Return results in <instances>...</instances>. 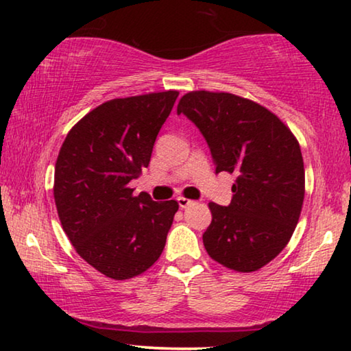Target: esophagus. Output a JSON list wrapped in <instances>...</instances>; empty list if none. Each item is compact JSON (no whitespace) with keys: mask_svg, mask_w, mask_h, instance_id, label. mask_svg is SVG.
I'll return each mask as SVG.
<instances>
[{"mask_svg":"<svg viewBox=\"0 0 351 351\" xmlns=\"http://www.w3.org/2000/svg\"><path fill=\"white\" fill-rule=\"evenodd\" d=\"M192 200H189V198H186V197H178V205H180V208H187V206H191L192 205Z\"/></svg>","mask_w":351,"mask_h":351,"instance_id":"34e87169","label":"esophagus"}]
</instances>
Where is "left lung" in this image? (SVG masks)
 I'll return each instance as SVG.
<instances>
[{
  "mask_svg": "<svg viewBox=\"0 0 351 351\" xmlns=\"http://www.w3.org/2000/svg\"><path fill=\"white\" fill-rule=\"evenodd\" d=\"M197 125L216 173L237 175L228 206L209 203L203 233L209 257L226 268L252 273L289 244L304 202V162L291 130L260 104L230 93L192 91L178 114Z\"/></svg>",
  "mask_w": 351,
  "mask_h": 351,
  "instance_id": "1",
  "label": "left lung"
}]
</instances>
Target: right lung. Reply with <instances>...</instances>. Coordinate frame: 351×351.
I'll return each mask as SVG.
<instances>
[{"label": "right lung", "instance_id": "1", "mask_svg": "<svg viewBox=\"0 0 351 351\" xmlns=\"http://www.w3.org/2000/svg\"><path fill=\"white\" fill-rule=\"evenodd\" d=\"M178 91L113 99L69 130L55 165L62 230L99 273L124 280L145 273L165 247L178 203L134 195L129 182L149 165Z\"/></svg>", "mask_w": 351, "mask_h": 351}]
</instances>
